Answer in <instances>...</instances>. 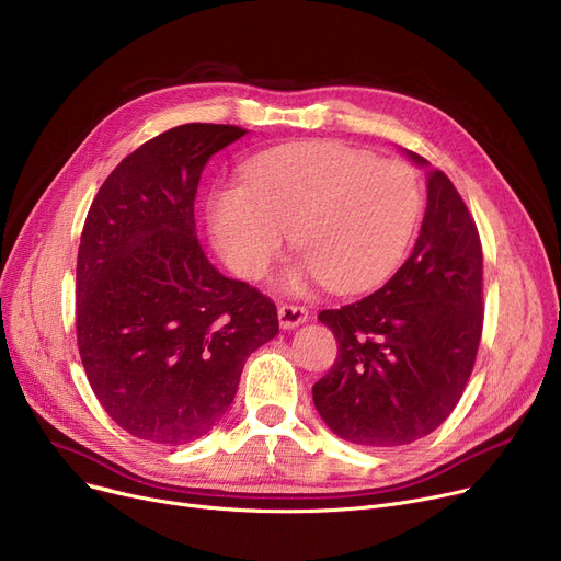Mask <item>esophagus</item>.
I'll use <instances>...</instances> for the list:
<instances>
[{
    "mask_svg": "<svg viewBox=\"0 0 561 561\" xmlns=\"http://www.w3.org/2000/svg\"><path fill=\"white\" fill-rule=\"evenodd\" d=\"M277 313H279V325L284 330L298 328V325H302V322H307V318H309V311L302 305H279Z\"/></svg>",
    "mask_w": 561,
    "mask_h": 561,
    "instance_id": "34e87169",
    "label": "esophagus"
}]
</instances>
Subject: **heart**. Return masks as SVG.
<instances>
[{"label":"heart","instance_id":"heart-1","mask_svg":"<svg viewBox=\"0 0 561 561\" xmlns=\"http://www.w3.org/2000/svg\"><path fill=\"white\" fill-rule=\"evenodd\" d=\"M423 214L416 170L341 142L290 145L254 157L245 186L211 202L214 241L231 268L259 279L286 233L305 254L288 284L320 277L336 290H366L404 259Z\"/></svg>","mask_w":561,"mask_h":561}]
</instances>
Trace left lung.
Listing matches in <instances>:
<instances>
[{
	"label": "left lung",
	"instance_id": "8db88e82",
	"mask_svg": "<svg viewBox=\"0 0 561 561\" xmlns=\"http://www.w3.org/2000/svg\"><path fill=\"white\" fill-rule=\"evenodd\" d=\"M419 165L427 161L409 152ZM339 355L313 385L320 419L350 444H414L444 423L473 373L482 339V243L446 172L430 170L414 252L357 302L318 313Z\"/></svg>",
	"mask_w": 561,
	"mask_h": 561
}]
</instances>
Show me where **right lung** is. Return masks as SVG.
<instances>
[{
	"label": "right lung",
	"instance_id": "add662e5",
	"mask_svg": "<svg viewBox=\"0 0 561 561\" xmlns=\"http://www.w3.org/2000/svg\"><path fill=\"white\" fill-rule=\"evenodd\" d=\"M248 131L191 123L117 163L77 254V345L91 389L125 432L161 446L204 436L248 357L279 332L277 307L220 275L195 236L199 174Z\"/></svg>",
	"mask_w": 561,
	"mask_h": 561
}]
</instances>
